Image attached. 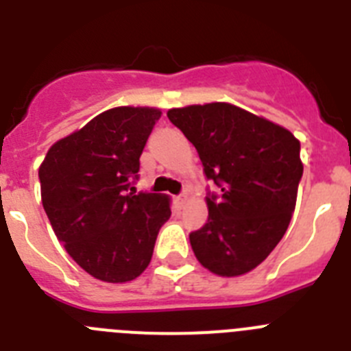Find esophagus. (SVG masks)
Here are the masks:
<instances>
[{"label":"esophagus","instance_id":"1","mask_svg":"<svg viewBox=\"0 0 351 351\" xmlns=\"http://www.w3.org/2000/svg\"><path fill=\"white\" fill-rule=\"evenodd\" d=\"M186 200H188V195H186V193H181V195H179V197H176V204H178L179 207L184 206Z\"/></svg>","mask_w":351,"mask_h":351}]
</instances>
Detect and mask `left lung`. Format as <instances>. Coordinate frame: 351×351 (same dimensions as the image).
<instances>
[{
	"mask_svg": "<svg viewBox=\"0 0 351 351\" xmlns=\"http://www.w3.org/2000/svg\"><path fill=\"white\" fill-rule=\"evenodd\" d=\"M167 116L221 190L207 193L209 218L190 234L195 256L226 278L253 271L290 225L304 169L300 142L283 126L223 101L170 108Z\"/></svg>",
	"mask_w": 351,
	"mask_h": 351,
	"instance_id": "obj_1",
	"label": "left lung"
}]
</instances>
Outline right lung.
Instances as JSON below:
<instances>
[{"label":"right lung","instance_id":"1","mask_svg":"<svg viewBox=\"0 0 351 351\" xmlns=\"http://www.w3.org/2000/svg\"><path fill=\"white\" fill-rule=\"evenodd\" d=\"M158 108L116 107L49 149L38 170L42 204L56 237L84 271L126 283L151 262L170 198L137 193L141 154Z\"/></svg>","mask_w":351,"mask_h":351}]
</instances>
